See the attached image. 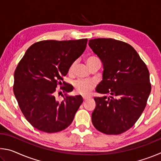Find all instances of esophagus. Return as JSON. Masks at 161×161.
<instances>
[{"label":"esophagus","mask_w":161,"mask_h":161,"mask_svg":"<svg viewBox=\"0 0 161 161\" xmlns=\"http://www.w3.org/2000/svg\"><path fill=\"white\" fill-rule=\"evenodd\" d=\"M82 98H83V100H84V101H85L86 99H89V96H83V97H82Z\"/></svg>","instance_id":"esophagus-1"}]
</instances>
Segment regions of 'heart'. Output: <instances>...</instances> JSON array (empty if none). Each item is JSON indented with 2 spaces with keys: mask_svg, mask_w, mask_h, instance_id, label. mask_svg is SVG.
<instances>
[{
  "mask_svg": "<svg viewBox=\"0 0 161 161\" xmlns=\"http://www.w3.org/2000/svg\"><path fill=\"white\" fill-rule=\"evenodd\" d=\"M99 60V58L95 56H89L87 57L85 59V62L86 64L88 65L89 67L91 65L94 63L95 62ZM75 66V63H73L69 67V72H72L73 69H74ZM94 84L91 80H79L76 81L74 83V86L76 92L77 93L83 95H86L90 92L92 89H93Z\"/></svg>",
  "mask_w": 161,
  "mask_h": 161,
  "instance_id": "b5f03b06",
  "label": "heart"
}]
</instances>
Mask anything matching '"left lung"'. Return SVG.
Instances as JSON below:
<instances>
[{"mask_svg":"<svg viewBox=\"0 0 161 161\" xmlns=\"http://www.w3.org/2000/svg\"><path fill=\"white\" fill-rule=\"evenodd\" d=\"M89 46L103 68L96 92L111 95L94 98L92 124L106 134H120L135 124L146 107L151 91L148 69L128 43L97 38L89 40Z\"/></svg>","mask_w":161,"mask_h":161,"instance_id":"1","label":"left lung"}]
</instances>
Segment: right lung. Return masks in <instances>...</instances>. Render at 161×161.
Masks as SVG:
<instances>
[{"instance_id": "right-lung-1", "label": "right lung", "mask_w": 161, "mask_h": 161, "mask_svg": "<svg viewBox=\"0 0 161 161\" xmlns=\"http://www.w3.org/2000/svg\"><path fill=\"white\" fill-rule=\"evenodd\" d=\"M87 39L43 40L30 47L14 73L13 92L25 119L32 126L47 133L60 131L72 123L83 102L80 95L55 97L71 65L84 53ZM63 92L72 89L63 87Z\"/></svg>"}]
</instances>
